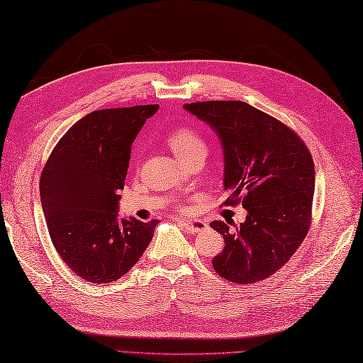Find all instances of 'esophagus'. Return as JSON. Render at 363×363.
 <instances>
[{"mask_svg": "<svg viewBox=\"0 0 363 363\" xmlns=\"http://www.w3.org/2000/svg\"><path fill=\"white\" fill-rule=\"evenodd\" d=\"M180 224L183 225V229L189 232V234H197V232H202L208 228L207 223L202 220H184L180 221Z\"/></svg>", "mask_w": 363, "mask_h": 363, "instance_id": "1", "label": "esophagus"}]
</instances>
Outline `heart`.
<instances>
[{"label": "heart", "instance_id": "heart-1", "mask_svg": "<svg viewBox=\"0 0 363 363\" xmlns=\"http://www.w3.org/2000/svg\"><path fill=\"white\" fill-rule=\"evenodd\" d=\"M167 143L183 162L199 158V156L205 158L207 155V143L193 128L182 126L172 129L167 135Z\"/></svg>", "mask_w": 363, "mask_h": 363}]
</instances>
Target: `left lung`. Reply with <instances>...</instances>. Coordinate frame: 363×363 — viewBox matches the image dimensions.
Masks as SVG:
<instances>
[{
	"label": "left lung",
	"mask_w": 363,
	"mask_h": 363,
	"mask_svg": "<svg viewBox=\"0 0 363 363\" xmlns=\"http://www.w3.org/2000/svg\"><path fill=\"white\" fill-rule=\"evenodd\" d=\"M215 129L224 150V205L248 210L234 230L210 225L224 237L215 256L218 275L237 284L272 277L294 256L310 230L314 162L300 135L272 115L243 101L184 104Z\"/></svg>",
	"instance_id": "left-lung-1"
}]
</instances>
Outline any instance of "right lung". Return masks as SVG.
<instances>
[{"label": "right lung", "instance_id": "obj_1", "mask_svg": "<svg viewBox=\"0 0 363 363\" xmlns=\"http://www.w3.org/2000/svg\"><path fill=\"white\" fill-rule=\"evenodd\" d=\"M158 104L88 113L58 140L40 174V202L52 243L65 264L90 283H112L131 270L158 220L118 218V189L131 145Z\"/></svg>", "mask_w": 363, "mask_h": 363}]
</instances>
